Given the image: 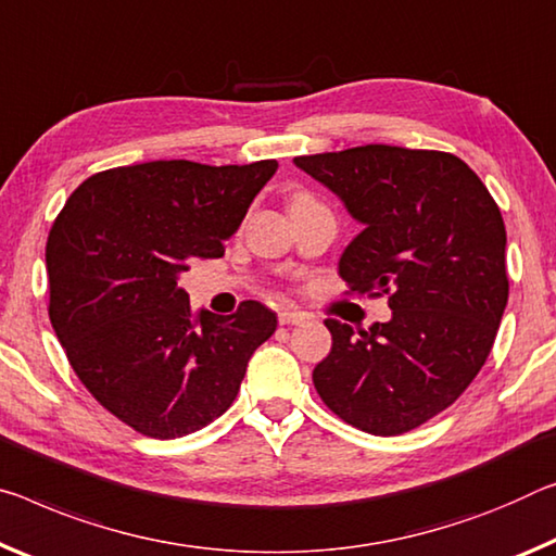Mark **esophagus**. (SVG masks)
<instances>
[{
	"label": "esophagus",
	"mask_w": 556,
	"mask_h": 556,
	"mask_svg": "<svg viewBox=\"0 0 556 556\" xmlns=\"http://www.w3.org/2000/svg\"><path fill=\"white\" fill-rule=\"evenodd\" d=\"M309 319V316H306L304 312H296V309H281L279 312V324H285V326H289V324H302V321H306Z\"/></svg>",
	"instance_id": "34e87169"
}]
</instances>
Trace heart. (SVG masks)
I'll return each instance as SVG.
<instances>
[{"mask_svg":"<svg viewBox=\"0 0 556 556\" xmlns=\"http://www.w3.org/2000/svg\"><path fill=\"white\" fill-rule=\"evenodd\" d=\"M304 198H306V195H299V198H296V200H304Z\"/></svg>","mask_w":556,"mask_h":556,"instance_id":"obj_1","label":"heart"}]
</instances>
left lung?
Masks as SVG:
<instances>
[{
    "label": "left lung",
    "instance_id": "left-lung-1",
    "mask_svg": "<svg viewBox=\"0 0 556 556\" xmlns=\"http://www.w3.org/2000/svg\"><path fill=\"white\" fill-rule=\"evenodd\" d=\"M294 165L361 225L339 275L391 306L389 321L358 333L326 319L331 351L314 368L316 391L366 433H408L460 399L495 343L509 294L500 207L451 153L374 143Z\"/></svg>",
    "mask_w": 556,
    "mask_h": 556
}]
</instances>
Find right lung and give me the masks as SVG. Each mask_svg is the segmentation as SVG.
<instances>
[{"label": "right lung", "mask_w": 556, "mask_h": 556, "mask_svg": "<svg viewBox=\"0 0 556 556\" xmlns=\"http://www.w3.org/2000/svg\"><path fill=\"white\" fill-rule=\"evenodd\" d=\"M277 161H151L96 173L66 200L47 242L49 319L88 393L157 440L205 428L230 408L277 314L244 302L195 314L178 285L217 260Z\"/></svg>", "instance_id": "1"}]
</instances>
